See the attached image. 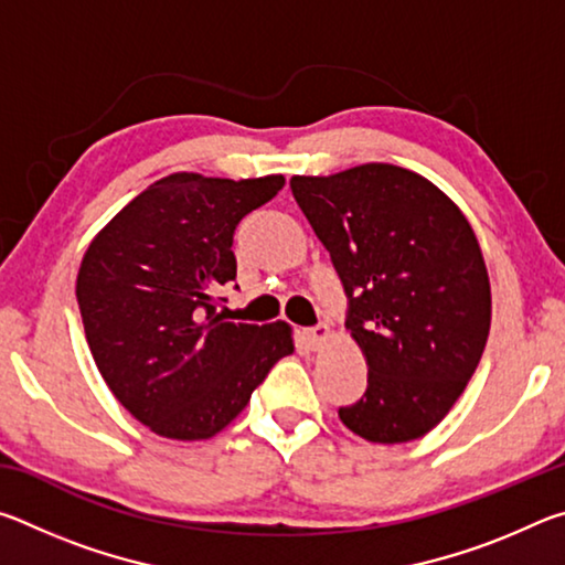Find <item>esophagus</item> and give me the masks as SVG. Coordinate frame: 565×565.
<instances>
[{
	"label": "esophagus",
	"instance_id": "1",
	"mask_svg": "<svg viewBox=\"0 0 565 565\" xmlns=\"http://www.w3.org/2000/svg\"><path fill=\"white\" fill-rule=\"evenodd\" d=\"M329 337V327L327 323H317V327L303 329V341L309 343V349H319L321 341Z\"/></svg>",
	"mask_w": 565,
	"mask_h": 565
}]
</instances>
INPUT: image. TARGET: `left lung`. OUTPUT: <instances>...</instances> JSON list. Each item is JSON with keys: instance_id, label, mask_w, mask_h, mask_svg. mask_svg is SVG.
Instances as JSON below:
<instances>
[{"instance_id": "left-lung-1", "label": "left lung", "mask_w": 565, "mask_h": 565, "mask_svg": "<svg viewBox=\"0 0 565 565\" xmlns=\"http://www.w3.org/2000/svg\"><path fill=\"white\" fill-rule=\"evenodd\" d=\"M291 191L331 254L369 363L366 394L339 418L374 444L420 438L463 394L489 339L491 284L471 224L394 164L294 177Z\"/></svg>"}]
</instances>
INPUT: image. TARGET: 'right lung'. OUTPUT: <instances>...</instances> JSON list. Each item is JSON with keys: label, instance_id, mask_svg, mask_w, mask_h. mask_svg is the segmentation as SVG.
I'll list each match as a JSON object with an SVG mask.
<instances>
[{"label": "right lung", "instance_id": "add662e5", "mask_svg": "<svg viewBox=\"0 0 565 565\" xmlns=\"http://www.w3.org/2000/svg\"><path fill=\"white\" fill-rule=\"evenodd\" d=\"M286 184L169 174L94 236L76 276L84 333L111 394L151 431L202 441L242 414L291 329L216 317L236 279L234 232ZM238 289V286H234Z\"/></svg>", "mask_w": 565, "mask_h": 565}]
</instances>
